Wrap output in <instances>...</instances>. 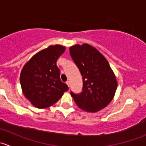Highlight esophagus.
<instances>
[{
	"label": "esophagus",
	"instance_id": "34e87169",
	"mask_svg": "<svg viewBox=\"0 0 146 146\" xmlns=\"http://www.w3.org/2000/svg\"><path fill=\"white\" fill-rule=\"evenodd\" d=\"M66 84H67V85L68 86V88H69V87H70V82L67 81V82H66Z\"/></svg>",
	"mask_w": 146,
	"mask_h": 146
}]
</instances>
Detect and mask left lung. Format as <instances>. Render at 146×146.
I'll return each instance as SVG.
<instances>
[{
  "instance_id": "obj_1",
  "label": "left lung",
  "mask_w": 146,
  "mask_h": 146,
  "mask_svg": "<svg viewBox=\"0 0 146 146\" xmlns=\"http://www.w3.org/2000/svg\"><path fill=\"white\" fill-rule=\"evenodd\" d=\"M70 54L82 77V91L78 95L70 92L78 107L95 113L107 107L114 98L117 81L105 57L88 44L69 48Z\"/></svg>"
}]
</instances>
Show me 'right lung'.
Listing matches in <instances>:
<instances>
[{"label": "right lung", "mask_w": 146, "mask_h": 146, "mask_svg": "<svg viewBox=\"0 0 146 146\" xmlns=\"http://www.w3.org/2000/svg\"><path fill=\"white\" fill-rule=\"evenodd\" d=\"M66 47L51 45L33 56L25 64L20 76L25 97L38 109L51 107L68 90L61 82L56 61Z\"/></svg>", "instance_id": "1"}]
</instances>
